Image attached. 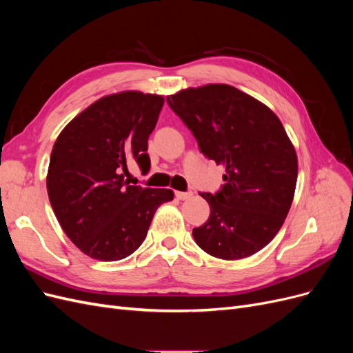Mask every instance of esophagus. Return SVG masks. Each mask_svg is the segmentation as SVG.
Instances as JSON below:
<instances>
[{
    "instance_id": "34e87169",
    "label": "esophagus",
    "mask_w": 353,
    "mask_h": 353,
    "mask_svg": "<svg viewBox=\"0 0 353 353\" xmlns=\"http://www.w3.org/2000/svg\"><path fill=\"white\" fill-rule=\"evenodd\" d=\"M191 196H193V193H191V191H175V197L178 200H187Z\"/></svg>"
}]
</instances>
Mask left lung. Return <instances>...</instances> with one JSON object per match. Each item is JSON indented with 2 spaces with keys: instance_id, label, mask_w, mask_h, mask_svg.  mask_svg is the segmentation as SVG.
I'll return each mask as SVG.
<instances>
[{
  "instance_id": "8db88e82",
  "label": "left lung",
  "mask_w": 353,
  "mask_h": 353,
  "mask_svg": "<svg viewBox=\"0 0 353 353\" xmlns=\"http://www.w3.org/2000/svg\"><path fill=\"white\" fill-rule=\"evenodd\" d=\"M199 143L225 168V184L201 193L209 219L193 230L200 249L236 261L263 249L290 210L297 156L281 121L263 103L227 83H208L166 97Z\"/></svg>"
}]
</instances>
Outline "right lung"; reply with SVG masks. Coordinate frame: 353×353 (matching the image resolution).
Wrapping results in <instances>:
<instances>
[{
  "mask_svg": "<svg viewBox=\"0 0 353 353\" xmlns=\"http://www.w3.org/2000/svg\"><path fill=\"white\" fill-rule=\"evenodd\" d=\"M163 97L122 91L94 101L65 126L52 147L47 174L51 208L63 231L92 259L113 262L144 241L168 188H143L123 179L128 162L150 168L147 141Z\"/></svg>",
  "mask_w": 353,
  "mask_h": 353,
  "instance_id": "right-lung-1",
  "label": "right lung"
}]
</instances>
